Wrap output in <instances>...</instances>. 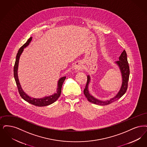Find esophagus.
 I'll list each match as a JSON object with an SVG mask.
<instances>
[{
	"mask_svg": "<svg viewBox=\"0 0 147 147\" xmlns=\"http://www.w3.org/2000/svg\"><path fill=\"white\" fill-rule=\"evenodd\" d=\"M74 69L76 71H79L82 70L83 69V66L82 64H81L79 62L76 63L75 66H74Z\"/></svg>",
	"mask_w": 147,
	"mask_h": 147,
	"instance_id": "1",
	"label": "esophagus"
}]
</instances>
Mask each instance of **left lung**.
I'll return each instance as SVG.
<instances>
[{
  "label": "left lung",
  "instance_id": "1",
  "mask_svg": "<svg viewBox=\"0 0 147 147\" xmlns=\"http://www.w3.org/2000/svg\"><path fill=\"white\" fill-rule=\"evenodd\" d=\"M116 64L119 66L120 70L121 72L122 76V84L120 90L116 96L105 101L100 100L98 99H96L93 96L90 95L88 90L89 84L90 82V75L87 76V81L86 86V87L84 90V94L88 99V100L90 102H92L94 104L99 105H107L112 102H114L119 99H120L126 92L128 87V81L129 79V68L127 61V57L126 52L124 50L122 51L121 55L119 57V60L115 61Z\"/></svg>",
  "mask_w": 147,
  "mask_h": 147
}]
</instances>
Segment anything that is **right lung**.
I'll list each match as a JSON object with an SVG mask.
<instances>
[{
    "label": "right lung",
    "instance_id": "1",
    "mask_svg": "<svg viewBox=\"0 0 147 147\" xmlns=\"http://www.w3.org/2000/svg\"><path fill=\"white\" fill-rule=\"evenodd\" d=\"M32 37H31L27 40V41L20 48L19 51H18L16 57V61H15V65L13 67V76H14L15 80V82L16 83L18 88L20 95L22 97V98L23 99H24L27 102H29L32 105H34L36 106L45 107V106H47V105H51V104H53V102L57 101V99L59 98V96L61 94V92L62 86H63V84L64 83V81L66 78V76L61 77L59 80L58 82H57V93H55L54 94H52L51 96H47L43 97L41 98H32V97L28 96L22 90L19 82L18 75L20 57L24 51V49L26 47H27L29 45L32 40Z\"/></svg>",
    "mask_w": 147,
    "mask_h": 147
}]
</instances>
